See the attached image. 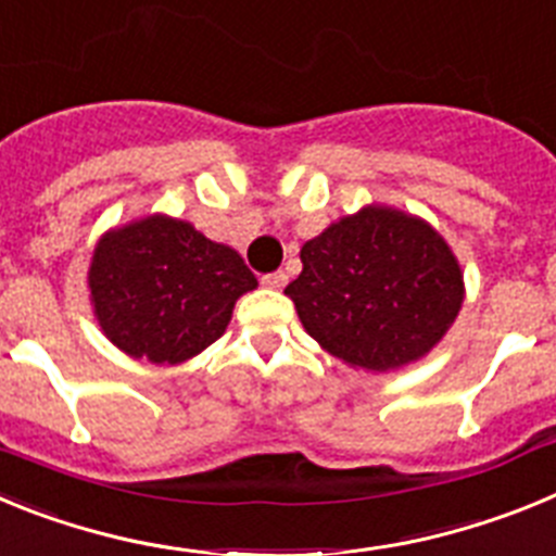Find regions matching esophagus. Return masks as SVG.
<instances>
[{
  "instance_id": "34e87169",
  "label": "esophagus",
  "mask_w": 556,
  "mask_h": 556,
  "mask_svg": "<svg viewBox=\"0 0 556 556\" xmlns=\"http://www.w3.org/2000/svg\"><path fill=\"white\" fill-rule=\"evenodd\" d=\"M287 281H289V275L283 273V269H278V273H269L262 278V283L267 289H283L287 287Z\"/></svg>"
}]
</instances>
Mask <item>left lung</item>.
Returning <instances> with one entry per match:
<instances>
[{"instance_id": "8db88e82", "label": "left lung", "mask_w": 556, "mask_h": 556, "mask_svg": "<svg viewBox=\"0 0 556 556\" xmlns=\"http://www.w3.org/2000/svg\"><path fill=\"white\" fill-rule=\"evenodd\" d=\"M283 292L308 337L362 370H397L445 337L465 301L448 242L426 219L365 205L301 250Z\"/></svg>"}]
</instances>
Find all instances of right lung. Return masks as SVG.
<instances>
[{
    "label": "right lung",
    "instance_id": "obj_1",
    "mask_svg": "<svg viewBox=\"0 0 556 556\" xmlns=\"http://www.w3.org/2000/svg\"><path fill=\"white\" fill-rule=\"evenodd\" d=\"M255 287L233 248L166 214L108 230L88 267L102 333L152 365H180L217 342L236 301Z\"/></svg>",
    "mask_w": 556,
    "mask_h": 556
}]
</instances>
